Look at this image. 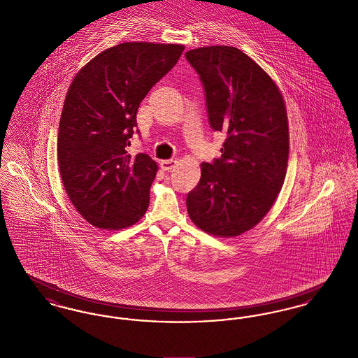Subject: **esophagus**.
I'll list each match as a JSON object with an SVG mask.
<instances>
[{"mask_svg": "<svg viewBox=\"0 0 358 358\" xmlns=\"http://www.w3.org/2000/svg\"><path fill=\"white\" fill-rule=\"evenodd\" d=\"M176 159H164V161H161V168L164 169V171H171L174 166H176Z\"/></svg>", "mask_w": 358, "mask_h": 358, "instance_id": "1", "label": "esophagus"}]
</instances>
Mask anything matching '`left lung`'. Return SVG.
Here are the masks:
<instances>
[{"label": "left lung", "instance_id": "8db88e82", "mask_svg": "<svg viewBox=\"0 0 358 358\" xmlns=\"http://www.w3.org/2000/svg\"><path fill=\"white\" fill-rule=\"evenodd\" d=\"M204 85L209 124L222 131V157L201 164L187 193L190 220L206 234L235 238L254 228L283 187L289 161V122L270 75L235 47L185 53Z\"/></svg>", "mask_w": 358, "mask_h": 358}]
</instances>
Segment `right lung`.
I'll return each mask as SVG.
<instances>
[{
	"instance_id": "right-lung-1",
	"label": "right lung",
	"mask_w": 358,
	"mask_h": 358,
	"mask_svg": "<svg viewBox=\"0 0 358 358\" xmlns=\"http://www.w3.org/2000/svg\"><path fill=\"white\" fill-rule=\"evenodd\" d=\"M182 51L181 44L122 43L90 60L69 85L59 123V171L71 203L96 228L131 227L148 210L158 166L127 146L139 104Z\"/></svg>"
}]
</instances>
